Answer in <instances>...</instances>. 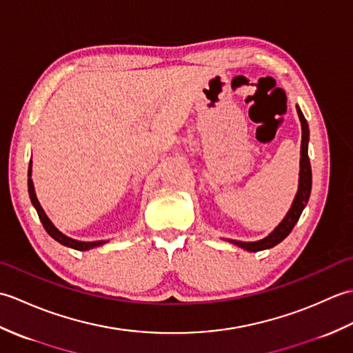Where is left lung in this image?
<instances>
[{
  "label": "left lung",
  "mask_w": 353,
  "mask_h": 353,
  "mask_svg": "<svg viewBox=\"0 0 353 353\" xmlns=\"http://www.w3.org/2000/svg\"><path fill=\"white\" fill-rule=\"evenodd\" d=\"M297 114H299V118H301V123H302L301 177H299V191L296 194V199H294V201H292V206L288 211L287 216H285L279 226H277L267 238L261 239V241H254V243L230 241V243L243 247V249L249 250V252H259V250H264V249H270V247H274L276 244H279L282 239L287 238L290 232L292 230V228H294V224L297 223V220L301 219V214L303 211V208L310 200L311 185H312V172H311V163H310V157H308L310 129H308V123H306V119L302 114V110L299 108H297Z\"/></svg>",
  "instance_id": "8db88e82"
}]
</instances>
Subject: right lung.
Segmentation results:
<instances>
[{
  "mask_svg": "<svg viewBox=\"0 0 353 353\" xmlns=\"http://www.w3.org/2000/svg\"><path fill=\"white\" fill-rule=\"evenodd\" d=\"M28 194H30V200H32L33 206L36 208L37 215H39V220H41L42 224H43V229L47 230L48 235L54 238L57 243H61V244H63V245H66V247H71V249H76V250H89V249H92V247L101 245V244L106 243V241H95V243L76 241V239L68 238L66 235H63L62 232H59L54 226H52V223L48 220V216L45 215L43 209L41 208L39 201H37V199H36L34 188H33V181H32V161H30V165H28Z\"/></svg>",
  "mask_w": 353,
  "mask_h": 353,
  "instance_id": "obj_1",
  "label": "right lung"
}]
</instances>
